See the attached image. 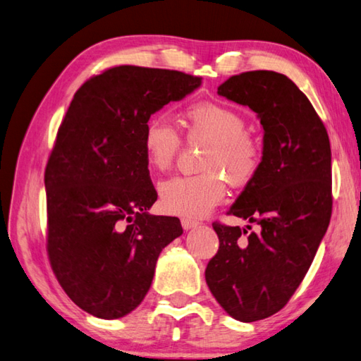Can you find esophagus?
I'll return each instance as SVG.
<instances>
[{"label":"esophagus","instance_id":"1","mask_svg":"<svg viewBox=\"0 0 361 361\" xmlns=\"http://www.w3.org/2000/svg\"><path fill=\"white\" fill-rule=\"evenodd\" d=\"M181 226H183V228H185V231H189V228L197 227L199 222L197 221H192V219H188V218H183L181 219Z\"/></svg>","mask_w":361,"mask_h":361}]
</instances>
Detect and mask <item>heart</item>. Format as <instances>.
<instances>
[{"label":"heart","mask_w":361,"mask_h":361,"mask_svg":"<svg viewBox=\"0 0 361 361\" xmlns=\"http://www.w3.org/2000/svg\"><path fill=\"white\" fill-rule=\"evenodd\" d=\"M188 139L207 142L197 175L172 176L159 185L164 213L202 218L226 197L227 176L233 186L251 181L260 167L259 142L246 134V121L233 109L216 102H197L183 115ZM181 145L180 134L161 116H154L143 130V156L149 169L164 172L172 167Z\"/></svg>","instance_id":"1"}]
</instances>
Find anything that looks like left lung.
I'll return each instance as SVG.
<instances>
[{
	"instance_id": "8db88e82",
	"label": "left lung",
	"mask_w": 361,
	"mask_h": 361,
	"mask_svg": "<svg viewBox=\"0 0 361 361\" xmlns=\"http://www.w3.org/2000/svg\"><path fill=\"white\" fill-rule=\"evenodd\" d=\"M218 94L254 110L264 126L260 167L228 212L259 232L213 222L219 249L205 279L228 316L255 322L287 305L330 224V139L303 91L279 72L232 75Z\"/></svg>"
}]
</instances>
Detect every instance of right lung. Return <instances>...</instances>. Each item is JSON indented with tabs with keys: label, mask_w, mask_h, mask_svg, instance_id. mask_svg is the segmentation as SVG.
Listing matches in <instances>:
<instances>
[{
	"label": "right lung",
	"mask_w": 361,
	"mask_h": 361,
	"mask_svg": "<svg viewBox=\"0 0 361 361\" xmlns=\"http://www.w3.org/2000/svg\"><path fill=\"white\" fill-rule=\"evenodd\" d=\"M202 77L142 66L109 68L77 90L45 167L47 254L68 297L101 319L145 298L159 254L183 233L153 216L158 199L143 156L154 112L200 87Z\"/></svg>",
	"instance_id": "right-lung-1"
}]
</instances>
